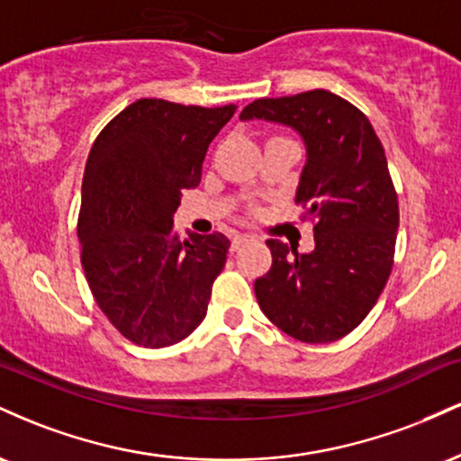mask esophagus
Returning <instances> with one entry per match:
<instances>
[{
    "mask_svg": "<svg viewBox=\"0 0 461 461\" xmlns=\"http://www.w3.org/2000/svg\"><path fill=\"white\" fill-rule=\"evenodd\" d=\"M247 240H249L247 234H234V236H231V249H234V251H236V249H240Z\"/></svg>",
    "mask_w": 461,
    "mask_h": 461,
    "instance_id": "esophagus-1",
    "label": "esophagus"
}]
</instances>
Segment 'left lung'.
I'll return each instance as SVG.
<instances>
[{
    "instance_id": "8db88e82",
    "label": "left lung",
    "mask_w": 461,
    "mask_h": 461,
    "mask_svg": "<svg viewBox=\"0 0 461 461\" xmlns=\"http://www.w3.org/2000/svg\"><path fill=\"white\" fill-rule=\"evenodd\" d=\"M240 119L290 125L308 147L297 205L314 223V251L267 240L273 264L256 279L268 321L310 345L345 338L368 316L394 264L399 199L382 140L362 110L330 91L256 99Z\"/></svg>"
}]
</instances>
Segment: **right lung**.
Listing matches in <instances>:
<instances>
[{"label": "right lung", "mask_w": 461, "mask_h": 461, "mask_svg": "<svg viewBox=\"0 0 461 461\" xmlns=\"http://www.w3.org/2000/svg\"><path fill=\"white\" fill-rule=\"evenodd\" d=\"M234 110L139 99L93 142L79 260L99 310L134 345H176L205 319L230 240L221 231L182 240L173 212L182 190L199 186L208 145Z\"/></svg>", "instance_id": "obj_1"}]
</instances>
